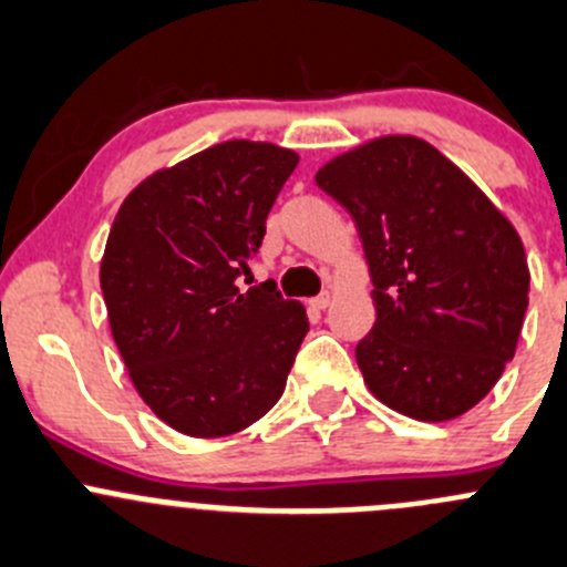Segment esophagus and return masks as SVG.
<instances>
[{
	"mask_svg": "<svg viewBox=\"0 0 567 567\" xmlns=\"http://www.w3.org/2000/svg\"><path fill=\"white\" fill-rule=\"evenodd\" d=\"M330 300H333V297H330V291H322V295L313 297L311 306H313V308H319V311H322V308H328V306H330Z\"/></svg>",
	"mask_w": 567,
	"mask_h": 567,
	"instance_id": "1",
	"label": "esophagus"
}]
</instances>
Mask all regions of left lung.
<instances>
[{
    "label": "left lung",
    "mask_w": 567,
    "mask_h": 567,
    "mask_svg": "<svg viewBox=\"0 0 567 567\" xmlns=\"http://www.w3.org/2000/svg\"><path fill=\"white\" fill-rule=\"evenodd\" d=\"M319 189L355 220L378 319L355 361L383 405L446 422L513 361L529 306L524 245L439 148L394 134L336 156Z\"/></svg>",
    "instance_id": "1"
}]
</instances>
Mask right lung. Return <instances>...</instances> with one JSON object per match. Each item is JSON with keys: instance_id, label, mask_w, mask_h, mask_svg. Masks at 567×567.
<instances>
[{"instance_id": "add662e5", "label": "right lung", "mask_w": 567, "mask_h": 567, "mask_svg": "<svg viewBox=\"0 0 567 567\" xmlns=\"http://www.w3.org/2000/svg\"><path fill=\"white\" fill-rule=\"evenodd\" d=\"M295 167V151L228 140L156 171L117 209L101 259L112 339L145 405L178 433H239L281 400L306 308L276 284L237 281Z\"/></svg>"}]
</instances>
